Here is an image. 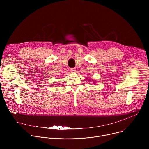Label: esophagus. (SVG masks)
Wrapping results in <instances>:
<instances>
[{
  "instance_id": "esophagus-1",
  "label": "esophagus",
  "mask_w": 149,
  "mask_h": 149,
  "mask_svg": "<svg viewBox=\"0 0 149 149\" xmlns=\"http://www.w3.org/2000/svg\"><path fill=\"white\" fill-rule=\"evenodd\" d=\"M71 72L72 73H75L76 72V70L75 68H71Z\"/></svg>"
}]
</instances>
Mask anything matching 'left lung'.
Wrapping results in <instances>:
<instances>
[{
  "instance_id": "left-lung-1",
  "label": "left lung",
  "mask_w": 149,
  "mask_h": 149,
  "mask_svg": "<svg viewBox=\"0 0 149 149\" xmlns=\"http://www.w3.org/2000/svg\"><path fill=\"white\" fill-rule=\"evenodd\" d=\"M86 79H88V78H86ZM88 81L90 82V81H91V80H90V79H88ZM93 84H96V81H93Z\"/></svg>"
}]
</instances>
